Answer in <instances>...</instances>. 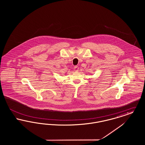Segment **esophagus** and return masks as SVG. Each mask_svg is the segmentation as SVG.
Masks as SVG:
<instances>
[{
  "instance_id": "obj_1",
  "label": "esophagus",
  "mask_w": 145,
  "mask_h": 145,
  "mask_svg": "<svg viewBox=\"0 0 145 145\" xmlns=\"http://www.w3.org/2000/svg\"><path fill=\"white\" fill-rule=\"evenodd\" d=\"M79 67H78V66H75L74 67V71H75V72H78V71H79Z\"/></svg>"
}]
</instances>
